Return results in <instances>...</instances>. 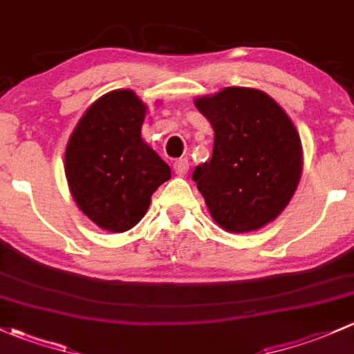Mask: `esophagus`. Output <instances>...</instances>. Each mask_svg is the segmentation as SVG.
<instances>
[{
  "label": "esophagus",
  "instance_id": "esophagus-1",
  "mask_svg": "<svg viewBox=\"0 0 354 354\" xmlns=\"http://www.w3.org/2000/svg\"><path fill=\"white\" fill-rule=\"evenodd\" d=\"M174 170H176L177 176H185L189 170V163L185 158H178L174 162Z\"/></svg>",
  "mask_w": 354,
  "mask_h": 354
}]
</instances>
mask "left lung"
I'll return each mask as SVG.
<instances>
[{
    "label": "left lung",
    "mask_w": 354,
    "mask_h": 354,
    "mask_svg": "<svg viewBox=\"0 0 354 354\" xmlns=\"http://www.w3.org/2000/svg\"><path fill=\"white\" fill-rule=\"evenodd\" d=\"M196 107L214 129L211 160L192 172L213 220L227 232L264 227L301 176V141L286 112L261 90L230 86Z\"/></svg>",
    "instance_id": "8db88e82"
}]
</instances>
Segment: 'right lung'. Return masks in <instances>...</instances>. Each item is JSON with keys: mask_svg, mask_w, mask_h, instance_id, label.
Here are the masks:
<instances>
[{"mask_svg": "<svg viewBox=\"0 0 354 354\" xmlns=\"http://www.w3.org/2000/svg\"><path fill=\"white\" fill-rule=\"evenodd\" d=\"M147 105L131 90L100 97L76 124L64 163L80 209L104 230L121 233L141 221L170 167L141 140Z\"/></svg>", "mask_w": 354, "mask_h": 354, "instance_id": "right-lung-1", "label": "right lung"}]
</instances>
